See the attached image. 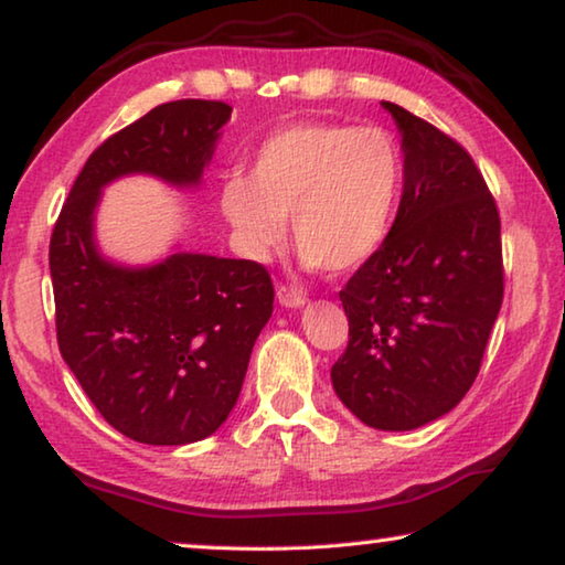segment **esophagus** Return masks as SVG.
<instances>
[{
    "label": "esophagus",
    "mask_w": 565,
    "mask_h": 565,
    "mask_svg": "<svg viewBox=\"0 0 565 565\" xmlns=\"http://www.w3.org/2000/svg\"><path fill=\"white\" fill-rule=\"evenodd\" d=\"M276 299H279L281 307H286V309L303 307V301H307V297H303L301 291L291 289V286H279V289H276Z\"/></svg>",
    "instance_id": "1"
}]
</instances>
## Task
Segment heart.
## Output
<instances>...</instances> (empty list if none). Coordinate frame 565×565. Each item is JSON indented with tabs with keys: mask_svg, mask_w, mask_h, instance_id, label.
Listing matches in <instances>:
<instances>
[{
	"mask_svg": "<svg viewBox=\"0 0 565 565\" xmlns=\"http://www.w3.org/2000/svg\"><path fill=\"white\" fill-rule=\"evenodd\" d=\"M405 160L395 136L344 122H299L256 148L248 181L221 188V213L246 256H271L286 223L303 266L344 274L374 256L395 218Z\"/></svg>",
	"mask_w": 565,
	"mask_h": 565,
	"instance_id": "1",
	"label": "heart"
}]
</instances>
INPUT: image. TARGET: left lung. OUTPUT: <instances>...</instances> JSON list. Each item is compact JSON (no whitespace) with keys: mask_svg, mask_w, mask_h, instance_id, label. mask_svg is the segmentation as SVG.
Masks as SVG:
<instances>
[{"mask_svg":"<svg viewBox=\"0 0 565 565\" xmlns=\"http://www.w3.org/2000/svg\"><path fill=\"white\" fill-rule=\"evenodd\" d=\"M405 185L387 238L339 291L337 397L364 425L423 427L468 395L503 303L500 216L460 142L395 103Z\"/></svg>","mask_w":565,"mask_h":565,"instance_id":"8db88e82","label":"left lung"}]
</instances>
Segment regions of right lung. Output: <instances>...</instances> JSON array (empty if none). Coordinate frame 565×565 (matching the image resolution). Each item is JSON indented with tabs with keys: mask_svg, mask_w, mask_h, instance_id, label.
Segmentation results:
<instances>
[{
	"mask_svg": "<svg viewBox=\"0 0 565 565\" xmlns=\"http://www.w3.org/2000/svg\"><path fill=\"white\" fill-rule=\"evenodd\" d=\"M228 120L216 100L153 107L87 158L52 231L60 354L97 412L136 443H199L226 423L271 319L274 284L262 264L191 250L150 266L113 262L95 238L97 205L122 175L201 185Z\"/></svg>",
	"mask_w": 565,
	"mask_h": 565,
	"instance_id": "right-lung-1",
	"label": "right lung"
}]
</instances>
